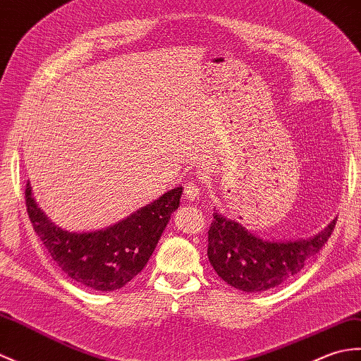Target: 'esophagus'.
I'll return each instance as SVG.
<instances>
[{
    "instance_id": "34e87169",
    "label": "esophagus",
    "mask_w": 361,
    "mask_h": 361,
    "mask_svg": "<svg viewBox=\"0 0 361 361\" xmlns=\"http://www.w3.org/2000/svg\"><path fill=\"white\" fill-rule=\"evenodd\" d=\"M184 197L189 201H194L200 197V188L194 181H189L186 183V186H184Z\"/></svg>"
}]
</instances>
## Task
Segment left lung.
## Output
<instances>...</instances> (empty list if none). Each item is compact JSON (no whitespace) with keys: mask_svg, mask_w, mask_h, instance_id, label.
Listing matches in <instances>:
<instances>
[{"mask_svg":"<svg viewBox=\"0 0 361 361\" xmlns=\"http://www.w3.org/2000/svg\"><path fill=\"white\" fill-rule=\"evenodd\" d=\"M335 228L332 220L317 235L295 241H267L221 214L214 212L207 257L220 279L243 292H263L297 275L320 252Z\"/></svg>","mask_w":361,"mask_h":361,"instance_id":"left-lung-1","label":"left lung"}]
</instances>
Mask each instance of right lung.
Listing matches in <instances>:
<instances>
[{
  "label": "right lung",
  "instance_id": "1",
  "mask_svg": "<svg viewBox=\"0 0 361 361\" xmlns=\"http://www.w3.org/2000/svg\"><path fill=\"white\" fill-rule=\"evenodd\" d=\"M183 188L166 192L111 228L69 232L49 220L26 184V207L37 235L61 271L73 281L95 290H115L137 276L149 262L175 209Z\"/></svg>",
  "mask_w": 361,
  "mask_h": 361
}]
</instances>
